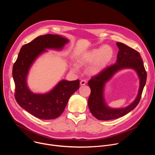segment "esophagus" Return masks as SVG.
Wrapping results in <instances>:
<instances>
[{"label": "esophagus", "mask_w": 155, "mask_h": 155, "mask_svg": "<svg viewBox=\"0 0 155 155\" xmlns=\"http://www.w3.org/2000/svg\"><path fill=\"white\" fill-rule=\"evenodd\" d=\"M86 81L85 80H82L80 81V84L81 85H84V84H86Z\"/></svg>", "instance_id": "obj_1"}]
</instances>
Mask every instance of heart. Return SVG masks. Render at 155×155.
<instances>
[{
  "label": "heart",
  "mask_w": 155,
  "mask_h": 155,
  "mask_svg": "<svg viewBox=\"0 0 155 155\" xmlns=\"http://www.w3.org/2000/svg\"><path fill=\"white\" fill-rule=\"evenodd\" d=\"M114 54L113 48L109 45L94 48L82 53L77 59V63L81 66H86L92 64L88 72L92 75L99 74L111 62ZM74 70H77V66L74 65Z\"/></svg>",
  "instance_id": "obj_1"
}]
</instances>
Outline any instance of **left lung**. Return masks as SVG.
Segmentation results:
<instances>
[{
    "label": "left lung",
    "mask_w": 155,
    "mask_h": 155,
    "mask_svg": "<svg viewBox=\"0 0 155 155\" xmlns=\"http://www.w3.org/2000/svg\"><path fill=\"white\" fill-rule=\"evenodd\" d=\"M117 45L119 51L115 64L107 66L99 74L92 77L87 83L91 88V94L87 101L88 107L92 115L99 120L116 119L123 117L135 108L140 102L147 81V72L139 53L124 43L117 42ZM124 68H132L137 71L141 80L138 96L133 103L124 109H110L104 104L103 98L104 84L116 71Z\"/></svg>",
    "instance_id": "left-lung-1"
}]
</instances>
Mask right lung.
I'll use <instances>...</instances> for the list:
<instances>
[{
  "label": "right lung",
  "instance_id": "1",
  "mask_svg": "<svg viewBox=\"0 0 155 155\" xmlns=\"http://www.w3.org/2000/svg\"><path fill=\"white\" fill-rule=\"evenodd\" d=\"M68 40L58 35L47 34L36 37L21 47L13 64L12 75L15 84V98L17 103L33 116L42 120L59 117L65 108L69 97L80 86V80H62L45 94L30 91L26 84V76L35 58L45 48L61 49Z\"/></svg>",
  "mask_w": 155,
  "mask_h": 155
}]
</instances>
